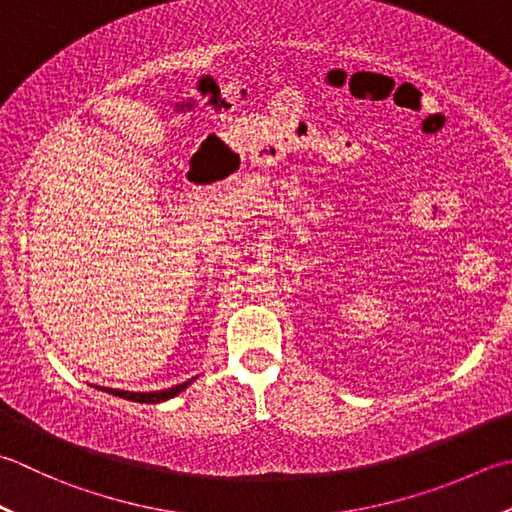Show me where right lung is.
I'll use <instances>...</instances> for the list:
<instances>
[{"label":"right lung","instance_id":"add662e5","mask_svg":"<svg viewBox=\"0 0 512 512\" xmlns=\"http://www.w3.org/2000/svg\"><path fill=\"white\" fill-rule=\"evenodd\" d=\"M193 384V379H188L184 384H177L173 388H166V390H155V393H128V390H115V388H99V390H106V393L115 395V397H122L128 399V402H139V404H159V402H166V399L175 397L182 393L184 388H188Z\"/></svg>","mask_w":512,"mask_h":512}]
</instances>
